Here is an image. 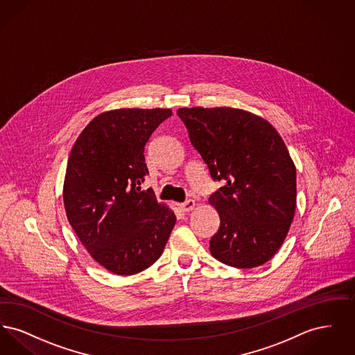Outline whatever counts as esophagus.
<instances>
[{
    "label": "esophagus",
    "instance_id": "1",
    "mask_svg": "<svg viewBox=\"0 0 355 355\" xmlns=\"http://www.w3.org/2000/svg\"><path fill=\"white\" fill-rule=\"evenodd\" d=\"M194 207H196V202H194L193 200H189V201H186V202L180 205V209H181L184 213L191 211Z\"/></svg>",
    "mask_w": 355,
    "mask_h": 355
}]
</instances>
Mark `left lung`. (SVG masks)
I'll return each instance as SVG.
<instances>
[{
    "label": "left lung",
    "mask_w": 355,
    "mask_h": 355,
    "mask_svg": "<svg viewBox=\"0 0 355 355\" xmlns=\"http://www.w3.org/2000/svg\"><path fill=\"white\" fill-rule=\"evenodd\" d=\"M180 119L211 178L209 203L220 214L210 253L227 266L252 269L279 250L294 218L297 171L282 137L266 119L234 107H180Z\"/></svg>",
    "instance_id": "8db88e82"
}]
</instances>
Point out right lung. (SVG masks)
Returning a JSON list of instances; mask_svg holds the SVG:
<instances>
[{
  "mask_svg": "<svg viewBox=\"0 0 355 355\" xmlns=\"http://www.w3.org/2000/svg\"><path fill=\"white\" fill-rule=\"evenodd\" d=\"M170 109L122 107L92 119L69 155L64 205L90 257L117 275L148 269L161 257L175 214L142 190L145 145Z\"/></svg>",
  "mask_w": 355,
  "mask_h": 355,
  "instance_id": "obj_1",
  "label": "right lung"
}]
</instances>
